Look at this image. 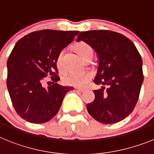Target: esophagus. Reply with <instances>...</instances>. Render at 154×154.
I'll return each mask as SVG.
<instances>
[{"instance_id":"esophagus-1","label":"esophagus","mask_w":154,"mask_h":154,"mask_svg":"<svg viewBox=\"0 0 154 154\" xmlns=\"http://www.w3.org/2000/svg\"><path fill=\"white\" fill-rule=\"evenodd\" d=\"M74 91L77 92V93H82V92L84 91V89H80V88H74Z\"/></svg>"}]
</instances>
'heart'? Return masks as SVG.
Wrapping results in <instances>:
<instances>
[{
    "instance_id": "1",
    "label": "heart",
    "mask_w": 154,
    "mask_h": 154,
    "mask_svg": "<svg viewBox=\"0 0 154 154\" xmlns=\"http://www.w3.org/2000/svg\"><path fill=\"white\" fill-rule=\"evenodd\" d=\"M74 49L84 59H87L88 56L93 54V49L91 46L85 42H79L76 43L74 45ZM63 54H64L63 50L57 54L56 57V64L57 68L62 72H64L65 68L63 64ZM92 78H93V74L91 72L83 71L80 73H72L65 76L63 78V82L64 84L70 87H84L92 80Z\"/></svg>"
}]
</instances>
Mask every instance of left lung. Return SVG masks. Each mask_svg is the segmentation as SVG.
Here are the masks:
<instances>
[{
    "label": "left lung",
    "instance_id": "8db88e82",
    "mask_svg": "<svg viewBox=\"0 0 154 154\" xmlns=\"http://www.w3.org/2000/svg\"><path fill=\"white\" fill-rule=\"evenodd\" d=\"M83 40L99 56L95 100L87 106L89 114L103 124L122 121L133 112L143 80L142 59L134 44L122 34L110 30L82 32Z\"/></svg>",
    "mask_w": 154,
    "mask_h": 154
}]
</instances>
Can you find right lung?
<instances>
[{
    "instance_id": "obj_1",
    "label": "right lung",
    "mask_w": 154,
    "mask_h": 154,
    "mask_svg": "<svg viewBox=\"0 0 154 154\" xmlns=\"http://www.w3.org/2000/svg\"><path fill=\"white\" fill-rule=\"evenodd\" d=\"M79 31L43 29L32 32L16 43L8 60L7 87L17 114L26 122L41 124L57 113L66 93L56 64L57 54L72 42ZM53 85L45 88V77Z\"/></svg>"
}]
</instances>
